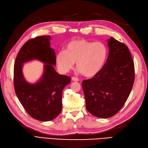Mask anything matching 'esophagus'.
Masks as SVG:
<instances>
[{"mask_svg": "<svg viewBox=\"0 0 148 148\" xmlns=\"http://www.w3.org/2000/svg\"><path fill=\"white\" fill-rule=\"evenodd\" d=\"M72 80L73 81H79V79L76 77H72Z\"/></svg>", "mask_w": 148, "mask_h": 148, "instance_id": "esophagus-1", "label": "esophagus"}]
</instances>
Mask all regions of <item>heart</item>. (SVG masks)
<instances>
[{
    "mask_svg": "<svg viewBox=\"0 0 148 148\" xmlns=\"http://www.w3.org/2000/svg\"><path fill=\"white\" fill-rule=\"evenodd\" d=\"M108 49L101 42H90L84 39L69 42L65 51L61 50L56 55V61L62 73H68L76 67L84 76L93 77L104 67L108 57Z\"/></svg>",
    "mask_w": 148,
    "mask_h": 148,
    "instance_id": "obj_1",
    "label": "heart"
}]
</instances>
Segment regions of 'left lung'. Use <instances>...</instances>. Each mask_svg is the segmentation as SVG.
Wrapping results in <instances>:
<instances>
[{"instance_id":"obj_1","label":"left lung","mask_w":148,"mask_h":148,"mask_svg":"<svg viewBox=\"0 0 148 148\" xmlns=\"http://www.w3.org/2000/svg\"><path fill=\"white\" fill-rule=\"evenodd\" d=\"M109 55L104 67L93 77L82 81L87 111L109 118L124 105L135 80V66L128 47L112 37L108 40Z\"/></svg>"}]
</instances>
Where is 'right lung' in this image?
<instances>
[{
	"label": "right lung",
	"instance_id": "1",
	"mask_svg": "<svg viewBox=\"0 0 148 148\" xmlns=\"http://www.w3.org/2000/svg\"><path fill=\"white\" fill-rule=\"evenodd\" d=\"M50 36L36 37L27 41L19 51L14 64L13 83L16 96L26 112L40 121H51L62 109V93L71 77L57 73L55 51L50 47ZM32 59L45 63V73L34 84L27 83L22 73V64Z\"/></svg>",
	"mask_w": 148,
	"mask_h": 148
}]
</instances>
